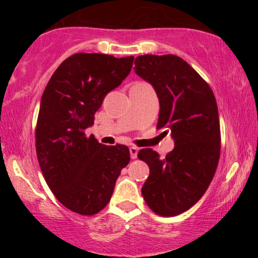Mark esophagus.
<instances>
[{"label":"esophagus","instance_id":"34e87169","mask_svg":"<svg viewBox=\"0 0 258 258\" xmlns=\"http://www.w3.org/2000/svg\"><path fill=\"white\" fill-rule=\"evenodd\" d=\"M129 151H130V157H132L133 160L137 158V153H139V149H137L136 147H130Z\"/></svg>","mask_w":258,"mask_h":258}]
</instances>
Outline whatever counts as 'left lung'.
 Segmentation results:
<instances>
[{
    "instance_id": "8db88e82",
    "label": "left lung",
    "mask_w": 258,
    "mask_h": 258,
    "mask_svg": "<svg viewBox=\"0 0 258 258\" xmlns=\"http://www.w3.org/2000/svg\"><path fill=\"white\" fill-rule=\"evenodd\" d=\"M135 73L149 82L160 101L157 128L171 134L175 148L164 158L153 149L137 157L149 165L142 186L148 207L160 216L190 209L207 191L221 153V132L215 95L192 67L176 55H143Z\"/></svg>"
}]
</instances>
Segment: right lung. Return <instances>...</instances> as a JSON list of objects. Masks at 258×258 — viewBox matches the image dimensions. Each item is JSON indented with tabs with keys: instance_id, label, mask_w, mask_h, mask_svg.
Segmentation results:
<instances>
[{
	"instance_id": "1",
	"label": "right lung",
	"mask_w": 258,
	"mask_h": 258,
	"mask_svg": "<svg viewBox=\"0 0 258 258\" xmlns=\"http://www.w3.org/2000/svg\"><path fill=\"white\" fill-rule=\"evenodd\" d=\"M134 56L79 54L64 59L41 98L36 153L47 184L69 210L84 216L109 203L116 179L129 163L126 146H104L84 130L105 95L129 75Z\"/></svg>"
}]
</instances>
